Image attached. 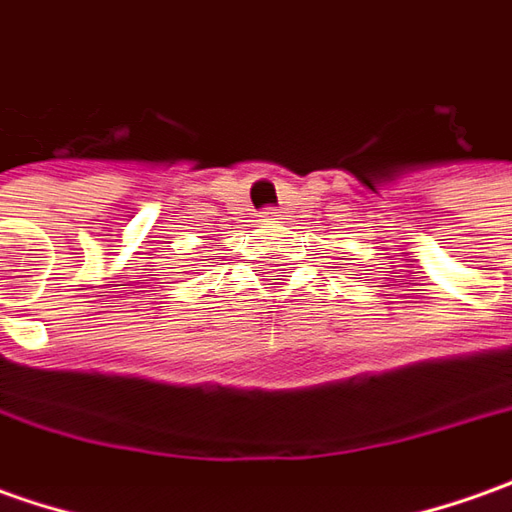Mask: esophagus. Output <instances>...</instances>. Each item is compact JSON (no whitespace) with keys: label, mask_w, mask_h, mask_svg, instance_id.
Wrapping results in <instances>:
<instances>
[{"label":"esophagus","mask_w":512,"mask_h":512,"mask_svg":"<svg viewBox=\"0 0 512 512\" xmlns=\"http://www.w3.org/2000/svg\"><path fill=\"white\" fill-rule=\"evenodd\" d=\"M260 218H263V221H286V212H283V209H266V212H260Z\"/></svg>","instance_id":"34e87169"}]
</instances>
